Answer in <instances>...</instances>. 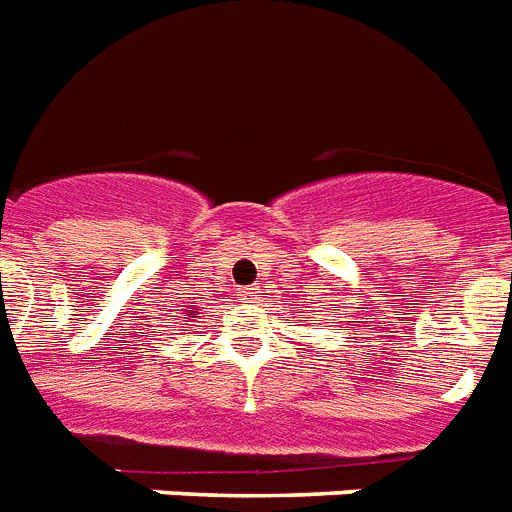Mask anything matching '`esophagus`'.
<instances>
[{
    "label": "esophagus",
    "mask_w": 512,
    "mask_h": 512,
    "mask_svg": "<svg viewBox=\"0 0 512 512\" xmlns=\"http://www.w3.org/2000/svg\"><path fill=\"white\" fill-rule=\"evenodd\" d=\"M259 287H246V290H243V298H246L248 303H259Z\"/></svg>",
    "instance_id": "34e87169"
}]
</instances>
